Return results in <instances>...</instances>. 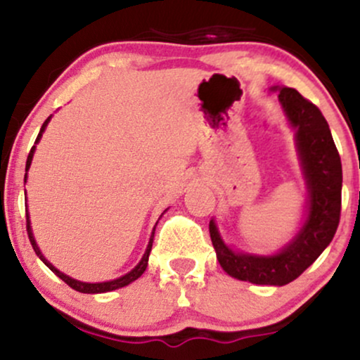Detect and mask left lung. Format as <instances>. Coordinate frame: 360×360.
I'll return each mask as SVG.
<instances>
[{
  "instance_id": "left-lung-1",
  "label": "left lung",
  "mask_w": 360,
  "mask_h": 360,
  "mask_svg": "<svg viewBox=\"0 0 360 360\" xmlns=\"http://www.w3.org/2000/svg\"><path fill=\"white\" fill-rule=\"evenodd\" d=\"M279 101L296 130L303 174L308 184V214L296 237L274 255L233 252L225 245L214 221L210 237L226 274L267 286H284L311 266L332 242L340 221L342 162L321 111L296 89L279 88Z\"/></svg>"
}]
</instances>
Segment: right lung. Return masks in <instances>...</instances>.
Here are the masks:
<instances>
[{
	"label": "right lung",
	"instance_id": "right-lung-1",
	"mask_svg": "<svg viewBox=\"0 0 360 360\" xmlns=\"http://www.w3.org/2000/svg\"><path fill=\"white\" fill-rule=\"evenodd\" d=\"M49 122H51V117H49V118L45 120V122H44V125H42V128H40L39 137H37L35 143L39 142L40 137H42V134H44L45 127H47V123H49ZM34 152H35V146L32 147L30 154H28V159H27V167H25V171H28V169H30L32 157H34ZM25 181H27V174H25ZM27 232H28V238H30V243H32V247H34L35 254L39 255L40 260H42V262L45 264V266H47L49 269H51V271L53 272V274L59 276V278H60L62 281H64V283L68 284V286H71L72 289H76V291H79V292H88V295H96V292H108V291H115V289H118V288L127 286V284L134 283L135 279H139L140 276L143 274V271L147 269V264H148V254H150V250H152V242H154V232H155V226H154V232H152L150 240H148L147 250H146V254H143L142 260H140V262L137 264V266H135L134 269H131L130 272H128V274L122 276V278H118V279L106 281V283H81V281H76V279L69 278V276H65L64 272L57 271L56 267H53L52 264L49 262V260L44 257L42 252H40V249H39V245H37V242H35V238H34V233H32V229H30V218H28V213H27Z\"/></svg>",
	"mask_w": 360,
	"mask_h": 360
}]
</instances>
